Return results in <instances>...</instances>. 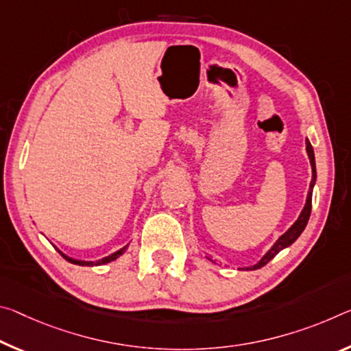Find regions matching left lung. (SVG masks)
Returning a JSON list of instances; mask_svg holds the SVG:
<instances>
[{
    "label": "left lung",
    "mask_w": 351,
    "mask_h": 351,
    "mask_svg": "<svg viewBox=\"0 0 351 351\" xmlns=\"http://www.w3.org/2000/svg\"><path fill=\"white\" fill-rule=\"evenodd\" d=\"M306 152H308L309 156V162H311V169H313V180H311V186H309V192H308V198H306V204L302 210V214H300L298 220L293 223L289 230L282 234L278 241L274 243V247H271L269 252H267L263 259L258 261V264H254L252 267H247V270H256V269H261V267H264L269 261H271L275 258V256L281 252V250L287 248L289 245H292L293 242L297 241L300 237V234L304 231L306 225H308V220H309V215H311V208H313V189L315 184V178H317V171H315V158H314V149L311 147L309 141H306ZM209 259V258H208Z\"/></svg>",
    "instance_id": "left-lung-1"
}]
</instances>
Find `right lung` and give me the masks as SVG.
Returning a JSON list of instances; mask_svg holds the SVG:
<instances>
[{
	"label": "right lung",
	"mask_w": 351,
	"mask_h": 351,
	"mask_svg": "<svg viewBox=\"0 0 351 351\" xmlns=\"http://www.w3.org/2000/svg\"><path fill=\"white\" fill-rule=\"evenodd\" d=\"M126 248H128V245L126 247H123V248H120L119 252H115V253H112V254H109V256H106V258H103V259H98V261H77V259H73V258H69V256H65L64 253H60L64 256V258L69 261V263H71V264H76V265H87V267H92V265H101V264H108V263H110V261H115L117 258H119V256H121L125 252H126Z\"/></svg>",
	"instance_id": "1"
}]
</instances>
